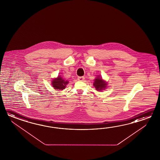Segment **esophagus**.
Instances as JSON below:
<instances>
[{
    "label": "esophagus",
    "instance_id": "esophagus-1",
    "mask_svg": "<svg viewBox=\"0 0 160 160\" xmlns=\"http://www.w3.org/2000/svg\"><path fill=\"white\" fill-rule=\"evenodd\" d=\"M78 79L80 81H83L85 80V78H84V77H78Z\"/></svg>",
    "mask_w": 160,
    "mask_h": 160
}]
</instances>
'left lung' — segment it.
<instances>
[{"label": "left lung", "instance_id": "obj_1", "mask_svg": "<svg viewBox=\"0 0 160 160\" xmlns=\"http://www.w3.org/2000/svg\"><path fill=\"white\" fill-rule=\"evenodd\" d=\"M94 86L97 90L100 91L102 90L103 89L105 88L106 86V83L103 81H102V78L99 77H97V78L95 79V82L94 83Z\"/></svg>", "mask_w": 160, "mask_h": 160}]
</instances>
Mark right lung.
Instances as JSON below:
<instances>
[{
	"label": "right lung",
	"instance_id": "add662e5",
	"mask_svg": "<svg viewBox=\"0 0 160 160\" xmlns=\"http://www.w3.org/2000/svg\"><path fill=\"white\" fill-rule=\"evenodd\" d=\"M68 83V81H66L62 77L59 76L57 78L55 79L52 82V85L55 89L63 90L65 89L66 86Z\"/></svg>",
	"mask_w": 160,
	"mask_h": 160
}]
</instances>
